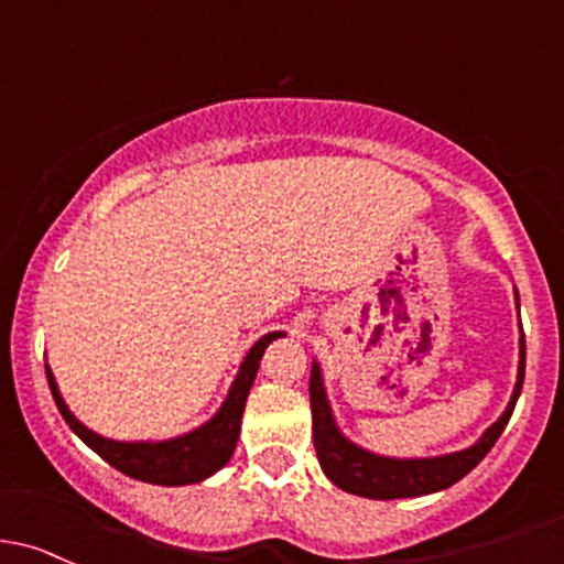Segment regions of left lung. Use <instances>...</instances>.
I'll use <instances>...</instances> for the list:
<instances>
[{
  "label": "left lung",
  "mask_w": 564,
  "mask_h": 564,
  "mask_svg": "<svg viewBox=\"0 0 564 564\" xmlns=\"http://www.w3.org/2000/svg\"><path fill=\"white\" fill-rule=\"evenodd\" d=\"M519 300V297H517ZM521 383H524V335H521V361H519V381L513 389L511 402H508L506 413L497 419L489 430L484 432L481 441L476 446L465 448V452L432 456V459H389V456H378L365 452V448L354 446L351 441L340 435L332 419L327 394H324L322 370L313 361L311 370V413H313V446L316 456L322 462V470L335 486L351 495L370 497V500H397V497H419L432 495V491L448 489V486L465 478L486 454L497 443V437L506 430L508 419H511L513 408L521 394Z\"/></svg>",
  "instance_id": "8db88e82"
}]
</instances>
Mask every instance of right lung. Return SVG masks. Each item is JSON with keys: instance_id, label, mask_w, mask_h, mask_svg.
<instances>
[{"instance_id": "1", "label": "right lung", "mask_w": 564, "mask_h": 564, "mask_svg": "<svg viewBox=\"0 0 564 564\" xmlns=\"http://www.w3.org/2000/svg\"><path fill=\"white\" fill-rule=\"evenodd\" d=\"M275 337H281V332H270V335L257 340V346L248 351V357L242 359L240 365V372H237L232 389H229L227 400H224L221 411H218L210 422L199 426V430L188 432V435L173 437V441L162 443H118L97 435V432L83 426L78 419L69 413V408L64 405L56 381H53L47 367L45 376L53 400H56L58 413H62L64 422L69 424V430H73L88 448H94V452L102 456L108 465L121 470L123 476L159 486L197 484L205 481V478L213 476L216 470H221L229 462V456H232L237 437H240V419L248 400V391L253 387V378H257L264 348L270 346Z\"/></svg>"}]
</instances>
